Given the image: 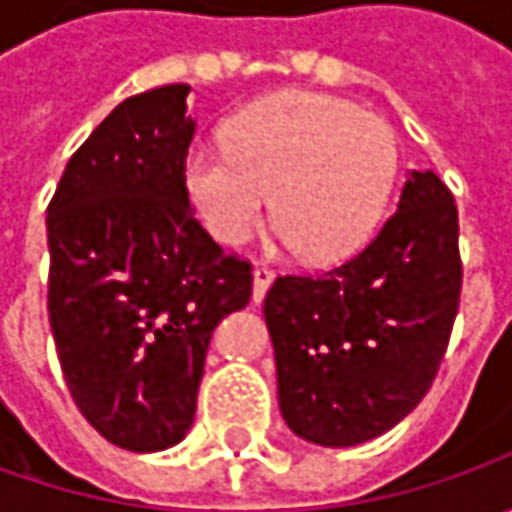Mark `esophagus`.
Here are the masks:
<instances>
[{
    "label": "esophagus",
    "mask_w": 512,
    "mask_h": 512,
    "mask_svg": "<svg viewBox=\"0 0 512 512\" xmlns=\"http://www.w3.org/2000/svg\"><path fill=\"white\" fill-rule=\"evenodd\" d=\"M273 279H276V273H273L270 267H256V270H253V299H256V302L265 299L267 287L273 285Z\"/></svg>",
    "instance_id": "34e87169"
}]
</instances>
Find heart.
Returning a JSON list of instances; mask_svg holds the SVG:
<instances>
[{
  "mask_svg": "<svg viewBox=\"0 0 512 512\" xmlns=\"http://www.w3.org/2000/svg\"><path fill=\"white\" fill-rule=\"evenodd\" d=\"M399 173L393 128L356 105L287 90L239 110L225 148L190 150L187 190L207 230L247 242L270 210L285 245L307 262H336L362 247L382 219Z\"/></svg>",
  "mask_w": 512,
  "mask_h": 512,
  "instance_id": "obj_1",
  "label": "heart"
}]
</instances>
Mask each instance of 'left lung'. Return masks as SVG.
I'll return each mask as SVG.
<instances>
[{"instance_id": "8db88e82", "label": "left lung", "mask_w": 512, "mask_h": 512, "mask_svg": "<svg viewBox=\"0 0 512 512\" xmlns=\"http://www.w3.org/2000/svg\"><path fill=\"white\" fill-rule=\"evenodd\" d=\"M462 296L459 210L433 170H410L370 245L265 296L287 427L322 447L387 433L439 373Z\"/></svg>"}]
</instances>
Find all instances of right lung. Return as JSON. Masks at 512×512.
I'll list each match as a JSON object with an SVG mask.
<instances>
[{"label": "right lung", "instance_id": "add662e5", "mask_svg": "<svg viewBox=\"0 0 512 512\" xmlns=\"http://www.w3.org/2000/svg\"><path fill=\"white\" fill-rule=\"evenodd\" d=\"M187 85L130 96L70 156L48 205V316L79 413L133 453L182 442L213 327L253 265L187 202Z\"/></svg>", "mask_w": 512, "mask_h": 512}]
</instances>
